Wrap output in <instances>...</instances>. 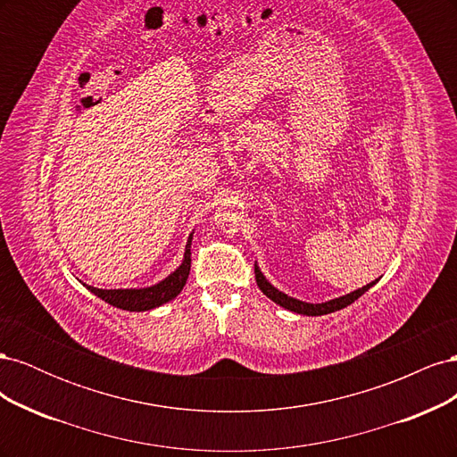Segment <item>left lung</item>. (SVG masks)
Instances as JSON below:
<instances>
[{
  "mask_svg": "<svg viewBox=\"0 0 457 457\" xmlns=\"http://www.w3.org/2000/svg\"><path fill=\"white\" fill-rule=\"evenodd\" d=\"M255 280H257V286L262 294H265L270 301H274L276 305H280L287 311L292 312H297V314H305V316H322V314H329V312H336V311H341L347 305H351V303H354L358 297L364 295L368 289L376 284V282H370L362 287L354 289V292L347 294V295H341V297H336V299H329V301H324V303H307V301H299L295 297H289L287 294L280 292V289H276L267 278L265 274L261 272L257 261H255Z\"/></svg>",
  "mask_w": 457,
  "mask_h": 457,
  "instance_id": "1",
  "label": "left lung"
}]
</instances>
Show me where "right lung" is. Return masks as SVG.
Here are the masks:
<instances>
[{
	"label": "right lung",
	"mask_w": 457,
	"mask_h": 457,
	"mask_svg": "<svg viewBox=\"0 0 457 457\" xmlns=\"http://www.w3.org/2000/svg\"><path fill=\"white\" fill-rule=\"evenodd\" d=\"M192 237H195V232H190V237L187 240L181 265H179L170 276H165V278L160 280L158 284H152L146 287H118V289H101V287H93L87 284H84V286L93 295L101 297L103 301L108 303V305H112L121 311L145 312V311L158 309L181 294V289L187 284L188 272H190Z\"/></svg>",
	"instance_id": "right-lung-1"
}]
</instances>
